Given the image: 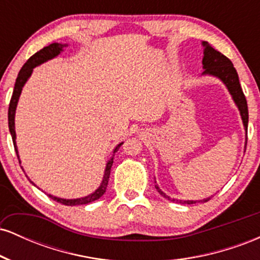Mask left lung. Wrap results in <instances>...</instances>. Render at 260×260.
Wrapping results in <instances>:
<instances>
[{
  "label": "left lung",
  "mask_w": 260,
  "mask_h": 260,
  "mask_svg": "<svg viewBox=\"0 0 260 260\" xmlns=\"http://www.w3.org/2000/svg\"><path fill=\"white\" fill-rule=\"evenodd\" d=\"M202 44L203 46H204V57H203L202 62L203 68H204L203 74H209V76L216 77V78H219L223 84L226 85V88H228L230 94H231L235 104L237 105L238 110H240L244 129H246L247 133V127H248V106H247L246 96H244L242 88H241L237 71L235 70L232 62L230 61L225 55H222L221 52H219L217 50L214 49L210 44H208L207 41H203ZM155 188H156L157 192H159L161 196L168 198L169 201L184 203V204H193V203H196L194 201H176V199H172L170 198L169 196H166L165 193L160 189L157 184H155ZM209 199L210 198H205L201 202H208Z\"/></svg>",
  "instance_id": "8db88e82"
}]
</instances>
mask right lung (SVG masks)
Instances as JSON below:
<instances>
[{
  "label": "right lung",
  "mask_w": 260,
  "mask_h": 260,
  "mask_svg": "<svg viewBox=\"0 0 260 260\" xmlns=\"http://www.w3.org/2000/svg\"><path fill=\"white\" fill-rule=\"evenodd\" d=\"M66 46H68L67 44H58V43H53L50 44L49 46H45L44 49H41L40 51H38L37 53L31 56L28 61L25 62L24 66L22 67V70L19 71L18 73V77L16 79V84H14V89H13V94H12L11 101H10V107H8V127H10V132L12 136V139H13V145H14V150L17 153V157L19 160V155H18V149H17V144H16V131H14V115H16V109H17V104L18 100H19L20 92H22V89L24 84L26 83V80L29 79V77L31 76L32 70L37 66L44 63V62L49 61L56 56H58L59 53L63 51V49ZM123 143H120L115 149H113V156H115L116 151L120 149L121 145ZM20 164V160H19ZM113 164V157H111L106 164V169H105V174H104L103 181H101L100 187L98 188L95 192H92L91 194L83 197V198H77V199H63V198H57V197H53L51 194H47L50 198L53 199V201L61 203L63 205H82V204H88V203H91L96 199H99L100 197H103L104 193L106 192L107 188V183H109V178H110V172H111V166ZM23 169V168H22ZM32 183V182H31Z\"/></svg>",
  "instance_id": "obj_1"
}]
</instances>
